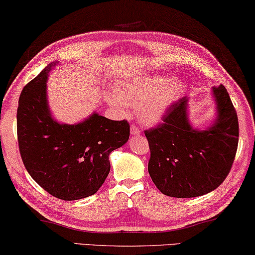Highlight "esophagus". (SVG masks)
Listing matches in <instances>:
<instances>
[{"label": "esophagus", "instance_id": "esophagus-1", "mask_svg": "<svg viewBox=\"0 0 255 255\" xmlns=\"http://www.w3.org/2000/svg\"><path fill=\"white\" fill-rule=\"evenodd\" d=\"M130 134L131 135H139L140 134V129L138 127H136L135 125H131L130 126Z\"/></svg>", "mask_w": 255, "mask_h": 255}]
</instances>
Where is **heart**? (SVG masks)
<instances>
[{"mask_svg":"<svg viewBox=\"0 0 255 255\" xmlns=\"http://www.w3.org/2000/svg\"><path fill=\"white\" fill-rule=\"evenodd\" d=\"M183 83L164 75H150L129 79L117 86V95H110L109 103L118 111L126 106L138 109L140 120L155 124L162 119L170 105L181 96Z\"/></svg>","mask_w":255,"mask_h":255,"instance_id":"1","label":"heart"}]
</instances>
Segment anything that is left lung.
<instances>
[{"label": "left lung", "instance_id": "8db88e82", "mask_svg": "<svg viewBox=\"0 0 255 255\" xmlns=\"http://www.w3.org/2000/svg\"><path fill=\"white\" fill-rule=\"evenodd\" d=\"M216 119L196 129L189 121L188 97L170 105L162 123L145 130L150 146L147 170L160 191L192 198L213 191L226 180L235 160L239 127L236 110L225 86L213 87Z\"/></svg>", "mask_w": 255, "mask_h": 255}]
</instances>
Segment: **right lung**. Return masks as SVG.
<instances>
[{"label":"right lung","instance_id":"add662e5","mask_svg":"<svg viewBox=\"0 0 255 255\" xmlns=\"http://www.w3.org/2000/svg\"><path fill=\"white\" fill-rule=\"evenodd\" d=\"M49 65L19 97L17 135L22 162L34 181L56 198L78 200L98 191L110 173L109 155L129 138V124L94 112L77 125L59 124L47 100Z\"/></svg>","mask_w":255,"mask_h":255}]
</instances>
